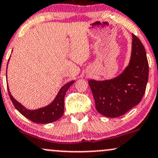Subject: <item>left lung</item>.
Masks as SVG:
<instances>
[{
  "label": "left lung",
  "mask_w": 158,
  "mask_h": 158,
  "mask_svg": "<svg viewBox=\"0 0 158 158\" xmlns=\"http://www.w3.org/2000/svg\"><path fill=\"white\" fill-rule=\"evenodd\" d=\"M132 51L129 64L112 79L88 81L99 113L117 118L139 103L145 94L148 79V63L145 47L132 34Z\"/></svg>",
  "instance_id": "1"
}]
</instances>
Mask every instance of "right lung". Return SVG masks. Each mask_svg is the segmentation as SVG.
<instances>
[{"mask_svg":"<svg viewBox=\"0 0 158 158\" xmlns=\"http://www.w3.org/2000/svg\"><path fill=\"white\" fill-rule=\"evenodd\" d=\"M74 82H75V81H71V82L65 84L63 87L60 88L59 92L58 93L57 96L55 97V98L54 99V100L50 104L34 110L26 109L24 106L19 103L12 96L8 86L7 89L9 95H10V98L11 99L13 105L22 115L28 118L29 120L34 121L35 123H38V124H48V123H52L58 120L63 115L64 110V100L66 92Z\"/></svg>","mask_w":158,"mask_h":158,"instance_id":"obj_1","label":"right lung"}]
</instances>
